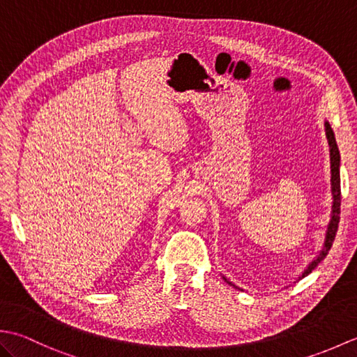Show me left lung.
Returning <instances> with one entry per match:
<instances>
[{
	"label": "left lung",
	"mask_w": 357,
	"mask_h": 357,
	"mask_svg": "<svg viewBox=\"0 0 357 357\" xmlns=\"http://www.w3.org/2000/svg\"><path fill=\"white\" fill-rule=\"evenodd\" d=\"M325 135H327L328 139V146H330V165H331V195H333V206H331V216H330V224L327 227V233H325V241H324V247L321 250V253L317 255L314 261L308 264L307 270H304L301 278H305L310 275L319 262L324 259L325 256L328 255L330 248L333 245V241L336 238V231H337V225H339V215H340V176H339V167H340V155H339V149L336 144L335 133H333V128L330 127L328 123H325ZM299 278V279H301ZM225 279V278H224ZM227 280V279H225ZM229 282V280H227ZM233 285L231 282H229Z\"/></svg>",
	"instance_id": "1"
}]
</instances>
